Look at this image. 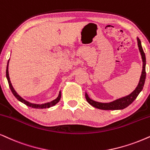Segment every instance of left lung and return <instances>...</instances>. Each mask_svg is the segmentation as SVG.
<instances>
[{
    "mask_svg": "<svg viewBox=\"0 0 150 150\" xmlns=\"http://www.w3.org/2000/svg\"><path fill=\"white\" fill-rule=\"evenodd\" d=\"M138 41V46H139V51L141 52L142 60H143V70H142V74L140 78V81L139 85L135 89V90L133 92L128 96H126L122 98H118L117 100L112 101L110 103H103L96 102L89 98L87 93H85V98L87 102L89 103L91 105H92L94 108L100 109V110H122V109L127 108L130 104L132 103L134 100L137 98L138 95L141 92L142 89L143 88L144 84H145V78H146V71H145V65H146V58H145V54L144 53L143 48L141 46V40L139 38H137Z\"/></svg>",
    "mask_w": 150,
    "mask_h": 150,
    "instance_id": "obj_1",
    "label": "left lung"
}]
</instances>
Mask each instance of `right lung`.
Instances as JSON below:
<instances>
[{
	"mask_svg": "<svg viewBox=\"0 0 150 150\" xmlns=\"http://www.w3.org/2000/svg\"><path fill=\"white\" fill-rule=\"evenodd\" d=\"M9 61H8V62H7V69H6V77H7V81H8L9 86V88H10V89H11V92H12V94H13V96H14L16 98L18 99L19 101H21V103H24L25 105H26L27 106H29V107H30V108H36V109H43V108H51V107L55 105L57 103L59 102L60 99H61V92H59L58 96L55 99V100H52V101H51V102L47 103H44V104H34V103H31L28 102V101H27V100H25V99H23V98H21V97L19 96V95L16 93V91L14 90V89H13V87H12V85H11V83L10 79H9V71H8Z\"/></svg>",
	"mask_w": 150,
	"mask_h": 150,
	"instance_id": "right-lung-1",
	"label": "right lung"
}]
</instances>
